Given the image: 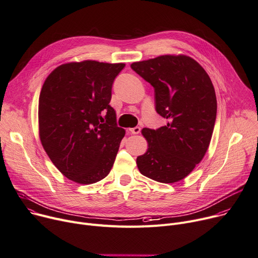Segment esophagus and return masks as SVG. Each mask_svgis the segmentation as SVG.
<instances>
[{
	"label": "esophagus",
	"instance_id": "1",
	"mask_svg": "<svg viewBox=\"0 0 258 258\" xmlns=\"http://www.w3.org/2000/svg\"><path fill=\"white\" fill-rule=\"evenodd\" d=\"M129 131L132 133V134H138L141 132V127H134V128H131L129 129Z\"/></svg>",
	"mask_w": 258,
	"mask_h": 258
}]
</instances>
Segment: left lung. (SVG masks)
Returning a JSON list of instances; mask_svg holds the SVG:
<instances>
[{
    "mask_svg": "<svg viewBox=\"0 0 258 258\" xmlns=\"http://www.w3.org/2000/svg\"><path fill=\"white\" fill-rule=\"evenodd\" d=\"M131 68L155 89L156 110L168 123L144 128L147 152L138 156L141 173L159 183L179 182L205 157L217 114L215 89L206 70L186 54H164Z\"/></svg>",
    "mask_w": 258,
    "mask_h": 258,
    "instance_id": "8db88e82",
    "label": "left lung"
}]
</instances>
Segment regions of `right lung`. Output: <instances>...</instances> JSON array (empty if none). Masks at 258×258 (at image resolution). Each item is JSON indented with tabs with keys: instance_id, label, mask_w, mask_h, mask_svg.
I'll use <instances>...</instances> for the list:
<instances>
[{
	"instance_id": "add662e5",
	"label": "right lung",
	"mask_w": 258,
	"mask_h": 258,
	"mask_svg": "<svg viewBox=\"0 0 258 258\" xmlns=\"http://www.w3.org/2000/svg\"><path fill=\"white\" fill-rule=\"evenodd\" d=\"M124 63L70 62L46 77L38 105L39 137L53 165L83 185L109 173L125 130L109 105L111 87Z\"/></svg>"
}]
</instances>
